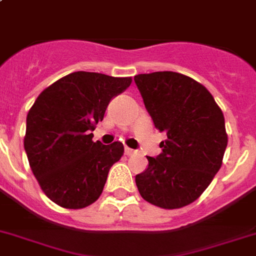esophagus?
Instances as JSON below:
<instances>
[{
	"label": "esophagus",
	"mask_w": 256,
	"mask_h": 256,
	"mask_svg": "<svg viewBox=\"0 0 256 256\" xmlns=\"http://www.w3.org/2000/svg\"><path fill=\"white\" fill-rule=\"evenodd\" d=\"M134 153H136V150L130 149V148H128V146L124 148V154H126V156H132V154Z\"/></svg>",
	"instance_id": "obj_1"
}]
</instances>
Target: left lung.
<instances>
[{"label":"left lung","mask_w":256,"mask_h":256,"mask_svg":"<svg viewBox=\"0 0 256 256\" xmlns=\"http://www.w3.org/2000/svg\"><path fill=\"white\" fill-rule=\"evenodd\" d=\"M154 126L166 134L162 153L148 157L149 166L136 176L144 200L177 210L198 200L223 164L228 136L223 111L208 90L178 72L134 76Z\"/></svg>","instance_id":"8db88e82"}]
</instances>
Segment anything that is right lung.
I'll list each match as a JSON object with an SVG mask.
<instances>
[{
    "mask_svg": "<svg viewBox=\"0 0 256 256\" xmlns=\"http://www.w3.org/2000/svg\"><path fill=\"white\" fill-rule=\"evenodd\" d=\"M132 78L78 71L42 91L26 115L24 148L42 190L67 210L91 206L102 194L124 145L92 141L108 103Z\"/></svg>",
    "mask_w": 256,
    "mask_h": 256,
    "instance_id": "add662e5",
    "label": "right lung"
}]
</instances>
